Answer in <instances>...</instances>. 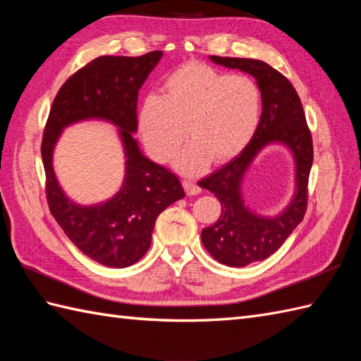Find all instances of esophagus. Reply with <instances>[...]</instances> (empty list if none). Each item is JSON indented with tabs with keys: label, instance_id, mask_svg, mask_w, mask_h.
<instances>
[{
	"label": "esophagus",
	"instance_id": "obj_1",
	"mask_svg": "<svg viewBox=\"0 0 361 361\" xmlns=\"http://www.w3.org/2000/svg\"><path fill=\"white\" fill-rule=\"evenodd\" d=\"M183 188H185L188 195H197V194L202 192V189L198 188L197 183L195 181H190V180L183 181Z\"/></svg>",
	"mask_w": 361,
	"mask_h": 361
}]
</instances>
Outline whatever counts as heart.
<instances>
[{"mask_svg":"<svg viewBox=\"0 0 361 361\" xmlns=\"http://www.w3.org/2000/svg\"><path fill=\"white\" fill-rule=\"evenodd\" d=\"M262 96L248 75H228L204 63L190 62L164 82V94L150 93L137 111V127L150 155L171 159L188 136L176 159L185 173H198L214 163L234 158L256 133Z\"/></svg>","mask_w":361,"mask_h":361,"instance_id":"obj_1","label":"heart"}]
</instances>
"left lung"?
Listing matches in <instances>:
<instances>
[{
	"mask_svg": "<svg viewBox=\"0 0 361 361\" xmlns=\"http://www.w3.org/2000/svg\"><path fill=\"white\" fill-rule=\"evenodd\" d=\"M214 63L248 73L256 79L262 96L256 133L239 155L212 172L198 186L208 189L221 204L216 224L202 231V242L209 255L228 267H245L264 260L278 251L307 209V185L313 163L312 135L302 104L290 80L262 60L209 56ZM282 143L295 159V194L278 216L265 218L252 213L241 197V180L260 149Z\"/></svg>",
	"mask_w": 361,
	"mask_h": 361,
	"instance_id": "left-lung-1",
	"label": "left lung"
}]
</instances>
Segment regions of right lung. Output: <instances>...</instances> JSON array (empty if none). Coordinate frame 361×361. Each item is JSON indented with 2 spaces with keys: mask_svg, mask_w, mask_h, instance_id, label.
<instances>
[{
  "mask_svg": "<svg viewBox=\"0 0 361 361\" xmlns=\"http://www.w3.org/2000/svg\"><path fill=\"white\" fill-rule=\"evenodd\" d=\"M163 57L102 56L68 79L54 99L46 122L42 158L46 198L60 228L83 255L111 268L136 264L152 243L157 217L185 197L178 176L153 163L137 145V91ZM102 118L118 127L126 155L123 188L110 201L83 207L63 192L51 167L53 147L63 128L75 121Z\"/></svg>",
  "mask_w": 361,
  "mask_h": 361,
  "instance_id": "obj_1",
  "label": "right lung"
}]
</instances>
